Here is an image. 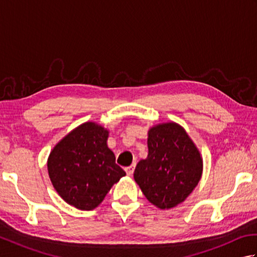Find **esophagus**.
I'll list each match as a JSON object with an SVG mask.
<instances>
[{"mask_svg": "<svg viewBox=\"0 0 257 257\" xmlns=\"http://www.w3.org/2000/svg\"><path fill=\"white\" fill-rule=\"evenodd\" d=\"M135 168H136L135 163H133L132 166H129V167L125 168V172H127L128 176H133V173H134V171H135Z\"/></svg>", "mask_w": 257, "mask_h": 257, "instance_id": "obj_1", "label": "esophagus"}]
</instances>
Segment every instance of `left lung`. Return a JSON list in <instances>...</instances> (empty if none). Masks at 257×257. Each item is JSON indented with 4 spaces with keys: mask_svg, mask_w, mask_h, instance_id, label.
<instances>
[{
    "mask_svg": "<svg viewBox=\"0 0 257 257\" xmlns=\"http://www.w3.org/2000/svg\"><path fill=\"white\" fill-rule=\"evenodd\" d=\"M148 157L134 178L151 204L169 210L188 198L203 171V159L185 129L177 122L158 123L148 132Z\"/></svg>",
    "mask_w": 257,
    "mask_h": 257,
    "instance_id": "1",
    "label": "left lung"
}]
</instances>
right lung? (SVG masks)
Returning <instances> with one entry per match:
<instances>
[{"instance_id": "obj_1", "label": "right lung", "mask_w": 257, "mask_h": 257, "mask_svg": "<svg viewBox=\"0 0 257 257\" xmlns=\"http://www.w3.org/2000/svg\"><path fill=\"white\" fill-rule=\"evenodd\" d=\"M109 130L87 121L58 141L47 159L48 176L54 189L69 205L90 211L125 172L116 165L108 148Z\"/></svg>"}]
</instances>
